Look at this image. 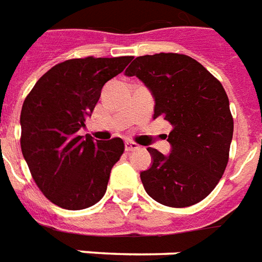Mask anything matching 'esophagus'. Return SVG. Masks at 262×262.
<instances>
[{"label":"esophagus","mask_w":262,"mask_h":262,"mask_svg":"<svg viewBox=\"0 0 262 262\" xmlns=\"http://www.w3.org/2000/svg\"><path fill=\"white\" fill-rule=\"evenodd\" d=\"M125 150L127 151V152H130V151L140 150V146H139L137 143H133V141H126V143H125Z\"/></svg>","instance_id":"esophagus-1"}]
</instances>
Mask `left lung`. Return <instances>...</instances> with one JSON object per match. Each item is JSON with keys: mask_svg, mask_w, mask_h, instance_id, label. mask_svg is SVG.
Instances as JSON below:
<instances>
[{"mask_svg": "<svg viewBox=\"0 0 262 262\" xmlns=\"http://www.w3.org/2000/svg\"><path fill=\"white\" fill-rule=\"evenodd\" d=\"M126 75L137 76L151 90L154 119L172 125L169 156L147 148L152 165L140 173L147 194L173 208L200 203L229 161L233 118L224 86L200 62L175 52L137 57Z\"/></svg>", "mask_w": 262, "mask_h": 262, "instance_id": "obj_1", "label": "left lung"}]
</instances>
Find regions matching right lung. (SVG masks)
<instances>
[{"label": "right lung", "mask_w": 262, "mask_h": 262, "mask_svg": "<svg viewBox=\"0 0 262 262\" xmlns=\"http://www.w3.org/2000/svg\"><path fill=\"white\" fill-rule=\"evenodd\" d=\"M133 57L75 58L46 72L23 102L20 148L33 180L65 210H84L105 194L112 166L125 151L119 137L79 136L101 89Z\"/></svg>", "instance_id": "right-lung-1"}]
</instances>
